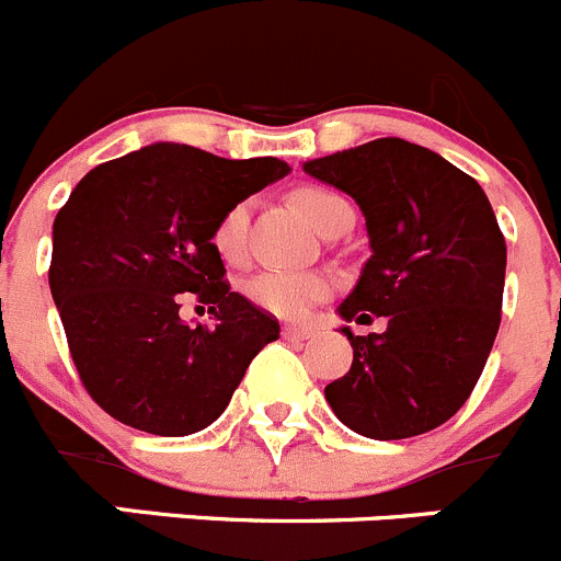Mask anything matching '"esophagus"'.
Instances as JSON below:
<instances>
[{
    "mask_svg": "<svg viewBox=\"0 0 561 561\" xmlns=\"http://www.w3.org/2000/svg\"><path fill=\"white\" fill-rule=\"evenodd\" d=\"M311 335H313V330L300 328V324H286L284 328V339H289V341H306V339H311Z\"/></svg>",
    "mask_w": 561,
    "mask_h": 561,
    "instance_id": "esophagus-1",
    "label": "esophagus"
}]
</instances>
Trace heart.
I'll list each match as a JSON object with an SVG mask.
<instances>
[{"label": "heart", "mask_w": 561, "mask_h": 561, "mask_svg": "<svg viewBox=\"0 0 561 561\" xmlns=\"http://www.w3.org/2000/svg\"><path fill=\"white\" fill-rule=\"evenodd\" d=\"M295 201L319 231H330L352 217L350 201L328 186H300L295 192ZM248 222L250 204L237 201L211 226V248L228 264H239L244 259ZM330 289H333L330 277L324 272L311 270H266L244 284V295L255 308L280 319H302L317 302L330 295Z\"/></svg>", "instance_id": "heart-1"}]
</instances>
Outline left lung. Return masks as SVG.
<instances>
[{
  "label": "left lung",
  "mask_w": 561,
  "mask_h": 561,
  "mask_svg": "<svg viewBox=\"0 0 561 561\" xmlns=\"http://www.w3.org/2000/svg\"><path fill=\"white\" fill-rule=\"evenodd\" d=\"M355 197L371 259L339 306L382 333H341L352 366L324 388L341 424L402 440L446 424L471 397L501 324L506 244L482 186L430 148L380 137L306 162Z\"/></svg>",
  "instance_id": "8db88e82"
}]
</instances>
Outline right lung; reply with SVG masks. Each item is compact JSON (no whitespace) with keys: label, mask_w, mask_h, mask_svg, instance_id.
Here are the masks:
<instances>
[{"label":"right lung","mask_w":561,"mask_h":561,"mask_svg":"<svg viewBox=\"0 0 561 561\" xmlns=\"http://www.w3.org/2000/svg\"><path fill=\"white\" fill-rule=\"evenodd\" d=\"M289 173L275 157L222 159L157 142L90 170L55 217L49 286L84 391L162 437L209 426L280 324L231 291L211 226ZM184 299L215 325L180 322Z\"/></svg>","instance_id":"obj_1"}]
</instances>
